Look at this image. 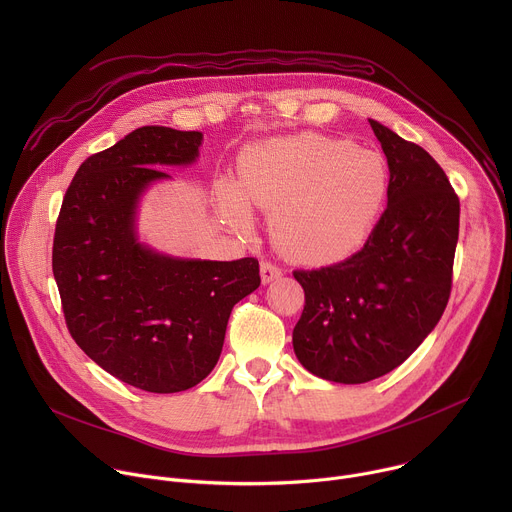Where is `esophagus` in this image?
I'll return each mask as SVG.
<instances>
[{
	"label": "esophagus",
	"mask_w": 512,
	"mask_h": 512,
	"mask_svg": "<svg viewBox=\"0 0 512 512\" xmlns=\"http://www.w3.org/2000/svg\"><path fill=\"white\" fill-rule=\"evenodd\" d=\"M281 275H283V271H281V267H277L275 263H271V261H263V263H261V279H263V283L275 281V279H279Z\"/></svg>",
	"instance_id": "1"
}]
</instances>
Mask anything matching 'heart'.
Here are the masks:
<instances>
[{
  "mask_svg": "<svg viewBox=\"0 0 512 512\" xmlns=\"http://www.w3.org/2000/svg\"><path fill=\"white\" fill-rule=\"evenodd\" d=\"M241 190L218 186L231 227L247 229V202L271 212L277 247L302 263H334L371 235L387 198L389 172L381 154L352 141L302 133L249 150L239 166Z\"/></svg>",
  "mask_w": 512,
  "mask_h": 512,
  "instance_id": "heart-1",
  "label": "heart"
}]
</instances>
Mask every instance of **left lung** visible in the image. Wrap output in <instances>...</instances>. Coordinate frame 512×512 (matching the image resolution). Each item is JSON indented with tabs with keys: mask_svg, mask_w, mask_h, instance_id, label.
Listing matches in <instances>:
<instances>
[{
	"mask_svg": "<svg viewBox=\"0 0 512 512\" xmlns=\"http://www.w3.org/2000/svg\"><path fill=\"white\" fill-rule=\"evenodd\" d=\"M389 164L387 208L367 243L322 269H296L306 294L294 328L304 367L356 385L405 362L440 322L452 291L460 198L417 143L371 119Z\"/></svg>",
	"mask_w": 512,
	"mask_h": 512,
	"instance_id": "1",
	"label": "left lung"
}]
</instances>
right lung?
Wrapping results in <instances>:
<instances>
[{
	"label": "right lung",
	"mask_w": 512,
	"mask_h": 512,
	"mask_svg": "<svg viewBox=\"0 0 512 512\" xmlns=\"http://www.w3.org/2000/svg\"><path fill=\"white\" fill-rule=\"evenodd\" d=\"M200 131L139 127L89 156L56 218L52 271L64 322L101 369L150 393L198 385L221 356L237 302L261 283L259 261H186L135 239L143 188L190 164Z\"/></svg>",
	"instance_id": "add662e5"
}]
</instances>
